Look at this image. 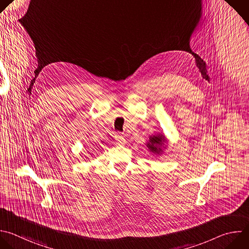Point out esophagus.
<instances>
[{
    "instance_id": "obj_1",
    "label": "esophagus",
    "mask_w": 249,
    "mask_h": 249,
    "mask_svg": "<svg viewBox=\"0 0 249 249\" xmlns=\"http://www.w3.org/2000/svg\"><path fill=\"white\" fill-rule=\"evenodd\" d=\"M115 140L118 142V143H120V144H125V138H124V136L122 135V134H117L116 136H115Z\"/></svg>"
}]
</instances>
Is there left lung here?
<instances>
[{
	"mask_svg": "<svg viewBox=\"0 0 249 249\" xmlns=\"http://www.w3.org/2000/svg\"><path fill=\"white\" fill-rule=\"evenodd\" d=\"M166 143L167 142L165 140V136L162 134H157L149 137V140L146 142V147L151 153L158 155L163 153L164 148H166Z\"/></svg>",
	"mask_w": 249,
	"mask_h": 249,
	"instance_id": "8db88e82",
	"label": "left lung"
}]
</instances>
